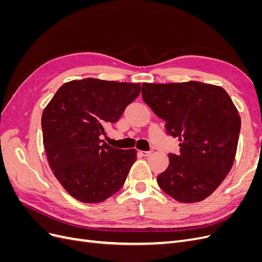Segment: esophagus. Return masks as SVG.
<instances>
[{"label": "esophagus", "mask_w": 262, "mask_h": 262, "mask_svg": "<svg viewBox=\"0 0 262 262\" xmlns=\"http://www.w3.org/2000/svg\"><path fill=\"white\" fill-rule=\"evenodd\" d=\"M139 153L142 155V156H149L150 155V150H139Z\"/></svg>", "instance_id": "obj_1"}]
</instances>
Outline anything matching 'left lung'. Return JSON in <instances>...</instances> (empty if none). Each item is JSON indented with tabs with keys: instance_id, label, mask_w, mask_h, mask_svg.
Returning <instances> with one entry per match:
<instances>
[{
	"instance_id": "1",
	"label": "left lung",
	"mask_w": 262,
	"mask_h": 262,
	"mask_svg": "<svg viewBox=\"0 0 262 262\" xmlns=\"http://www.w3.org/2000/svg\"><path fill=\"white\" fill-rule=\"evenodd\" d=\"M142 97L180 142V154H168L158 186L179 202L204 200L233 167L241 131L233 100L221 86L196 81L143 83Z\"/></svg>"
}]
</instances>
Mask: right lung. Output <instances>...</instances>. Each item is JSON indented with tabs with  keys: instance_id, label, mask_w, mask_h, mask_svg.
<instances>
[{
	"instance_id": "add662e5",
	"label": "right lung",
	"mask_w": 262,
	"mask_h": 262,
	"mask_svg": "<svg viewBox=\"0 0 262 262\" xmlns=\"http://www.w3.org/2000/svg\"><path fill=\"white\" fill-rule=\"evenodd\" d=\"M140 85L74 80L63 84L43 109L47 158L55 178L76 200L102 202L123 186L137 150L115 148L100 136L139 96Z\"/></svg>"
}]
</instances>
